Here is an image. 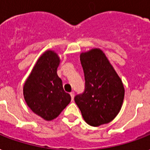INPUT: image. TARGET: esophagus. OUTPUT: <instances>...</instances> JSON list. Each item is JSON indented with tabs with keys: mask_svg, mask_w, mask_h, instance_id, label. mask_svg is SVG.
<instances>
[{
	"mask_svg": "<svg viewBox=\"0 0 150 150\" xmlns=\"http://www.w3.org/2000/svg\"><path fill=\"white\" fill-rule=\"evenodd\" d=\"M74 95H75V93H74V91H71V92H70V96H71L72 101L74 100Z\"/></svg>",
	"mask_w": 150,
	"mask_h": 150,
	"instance_id": "obj_1",
	"label": "esophagus"
}]
</instances>
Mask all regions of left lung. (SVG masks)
<instances>
[{"instance_id":"8db88e82","label":"left lung","mask_w":150,"mask_h":150,"mask_svg":"<svg viewBox=\"0 0 150 150\" xmlns=\"http://www.w3.org/2000/svg\"><path fill=\"white\" fill-rule=\"evenodd\" d=\"M85 88L74 101L88 125L98 127L112 121L125 97L122 81L105 54L95 48L81 54Z\"/></svg>"}]
</instances>
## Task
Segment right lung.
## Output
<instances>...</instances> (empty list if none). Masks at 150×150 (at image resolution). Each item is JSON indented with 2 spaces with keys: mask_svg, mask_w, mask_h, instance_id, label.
Wrapping results in <instances>:
<instances>
[{
  "mask_svg": "<svg viewBox=\"0 0 150 150\" xmlns=\"http://www.w3.org/2000/svg\"><path fill=\"white\" fill-rule=\"evenodd\" d=\"M59 62L56 53L45 52L38 59L23 87L28 106L46 120L56 118L71 101L57 74Z\"/></svg>",
  "mask_w": 150,
  "mask_h": 150,
  "instance_id": "obj_1",
  "label": "right lung"
}]
</instances>
